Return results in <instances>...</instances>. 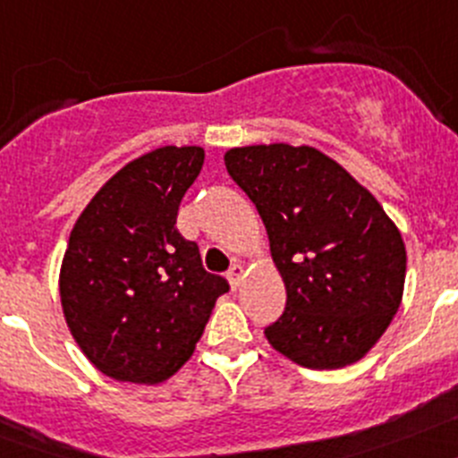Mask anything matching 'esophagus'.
<instances>
[{"instance_id":"obj_1","label":"esophagus","mask_w":458,"mask_h":458,"mask_svg":"<svg viewBox=\"0 0 458 458\" xmlns=\"http://www.w3.org/2000/svg\"><path fill=\"white\" fill-rule=\"evenodd\" d=\"M226 277H229L232 286L236 289V286L241 284V279H242V264H233L232 268H229V273H226Z\"/></svg>"}]
</instances>
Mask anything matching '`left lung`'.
Wrapping results in <instances>:
<instances>
[{"mask_svg": "<svg viewBox=\"0 0 458 458\" xmlns=\"http://www.w3.org/2000/svg\"><path fill=\"white\" fill-rule=\"evenodd\" d=\"M225 165L257 206L284 279V311L264 330L273 349L307 369L362 358L402 302L406 248L394 222L317 148H232Z\"/></svg>", "mask_w": 458, "mask_h": 458, "instance_id": "obj_1", "label": "left lung"}]
</instances>
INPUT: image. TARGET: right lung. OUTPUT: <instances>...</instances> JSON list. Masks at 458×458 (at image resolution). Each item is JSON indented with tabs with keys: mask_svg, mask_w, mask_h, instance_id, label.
Instances as JSON below:
<instances>
[{
	"mask_svg": "<svg viewBox=\"0 0 458 458\" xmlns=\"http://www.w3.org/2000/svg\"><path fill=\"white\" fill-rule=\"evenodd\" d=\"M204 148L163 147L96 192L71 232L59 293L72 337L103 374L160 383L181 369L229 291L176 229Z\"/></svg>",
	"mask_w": 458,
	"mask_h": 458,
	"instance_id": "right-lung-1",
	"label": "right lung"
}]
</instances>
